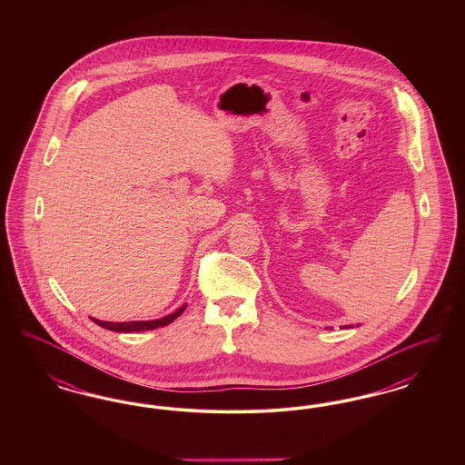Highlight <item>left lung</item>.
Returning a JSON list of instances; mask_svg holds the SVG:
<instances>
[{
  "label": "left lung",
  "mask_w": 465,
  "mask_h": 465,
  "mask_svg": "<svg viewBox=\"0 0 465 465\" xmlns=\"http://www.w3.org/2000/svg\"><path fill=\"white\" fill-rule=\"evenodd\" d=\"M343 328H345V326H343ZM349 328H354V326H349Z\"/></svg>",
  "instance_id": "1"
}]
</instances>
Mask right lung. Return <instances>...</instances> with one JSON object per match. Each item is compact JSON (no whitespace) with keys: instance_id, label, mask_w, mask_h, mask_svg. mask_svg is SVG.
<instances>
[{"instance_id":"add662e5","label":"right lung","mask_w":465,"mask_h":465,"mask_svg":"<svg viewBox=\"0 0 465 465\" xmlns=\"http://www.w3.org/2000/svg\"><path fill=\"white\" fill-rule=\"evenodd\" d=\"M184 309H186V305H183L181 309L173 312L171 315L162 317V319H155V321H131V322H106V321H99V319H92V321H94L97 326H101V328H104V330H110V331H148V330H156V328H162V326L171 324L173 321H176L177 317L184 312Z\"/></svg>"}]
</instances>
